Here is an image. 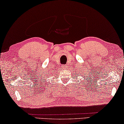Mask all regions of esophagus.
Instances as JSON below:
<instances>
[{
	"label": "esophagus",
	"mask_w": 124,
	"mask_h": 124,
	"mask_svg": "<svg viewBox=\"0 0 124 124\" xmlns=\"http://www.w3.org/2000/svg\"><path fill=\"white\" fill-rule=\"evenodd\" d=\"M62 68H63L64 69H66V68H67V67H66V66H62Z\"/></svg>",
	"instance_id": "34e87169"
}]
</instances>
